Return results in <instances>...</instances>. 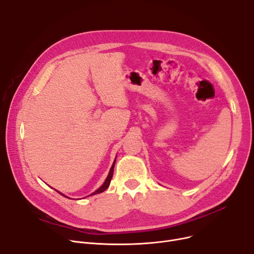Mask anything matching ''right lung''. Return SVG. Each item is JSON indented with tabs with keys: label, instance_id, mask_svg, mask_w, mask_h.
<instances>
[{
	"label": "right lung",
	"instance_id": "obj_1",
	"mask_svg": "<svg viewBox=\"0 0 254 254\" xmlns=\"http://www.w3.org/2000/svg\"><path fill=\"white\" fill-rule=\"evenodd\" d=\"M114 165H115V161H114V163H113V165H112V167H111V169H110V172H109V175H108V177H107V179L105 180V182H104V184L101 186V188L99 189V190H97L95 192L93 193H91L90 195H93V194H98V193H101V192H103V191H105L107 189H108V186L110 185V182H111V179H112V176H113V169H114ZM61 193V192H60ZM62 194V193H61ZM64 195V194H63Z\"/></svg>",
	"mask_w": 254,
	"mask_h": 254
}]
</instances>
